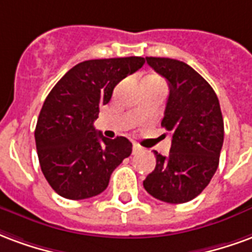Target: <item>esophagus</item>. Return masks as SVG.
I'll return each instance as SVG.
<instances>
[{"mask_svg": "<svg viewBox=\"0 0 252 252\" xmlns=\"http://www.w3.org/2000/svg\"><path fill=\"white\" fill-rule=\"evenodd\" d=\"M141 150H142V148H141L138 144H135V142H134V144H133V154L139 153Z\"/></svg>", "mask_w": 252, "mask_h": 252, "instance_id": "esophagus-1", "label": "esophagus"}]
</instances>
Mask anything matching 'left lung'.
Here are the masks:
<instances>
[{
	"mask_svg": "<svg viewBox=\"0 0 252 252\" xmlns=\"http://www.w3.org/2000/svg\"><path fill=\"white\" fill-rule=\"evenodd\" d=\"M169 84L161 126L172 133L169 156L154 150L156 168L144 188L156 199L170 204L190 201L209 184L219 166L224 122L219 99L205 79L180 60L146 58Z\"/></svg>",
	"mask_w": 252,
	"mask_h": 252,
	"instance_id": "1",
	"label": "left lung"
}]
</instances>
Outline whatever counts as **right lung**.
Masks as SVG:
<instances>
[{
    "label": "right lung",
    "mask_w": 252,
    "mask_h": 252,
    "mask_svg": "<svg viewBox=\"0 0 252 252\" xmlns=\"http://www.w3.org/2000/svg\"><path fill=\"white\" fill-rule=\"evenodd\" d=\"M145 64L144 58L86 60L71 68L44 102L34 139L44 177L62 197L83 200L107 188L114 169L131 154L125 137L108 139L94 127L114 87Z\"/></svg>",
    "instance_id": "right-lung-1"
}]
</instances>
